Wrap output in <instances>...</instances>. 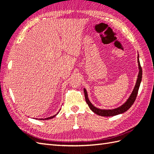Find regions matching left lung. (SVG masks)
Returning a JSON list of instances; mask_svg holds the SVG:
<instances>
[{
    "label": "left lung",
    "mask_w": 154,
    "mask_h": 154,
    "mask_svg": "<svg viewBox=\"0 0 154 154\" xmlns=\"http://www.w3.org/2000/svg\"><path fill=\"white\" fill-rule=\"evenodd\" d=\"M138 63L139 73L138 75V78H137L136 85L134 88L132 93L131 94H130L128 99L126 101V103H124L122 106L116 108V109H112V110L97 109V108L93 106L92 103L90 102V100H89V99H88V94H87V91L85 89H84V93H85V100L88 105H89L90 109L92 110L93 112L98 114V115L102 116H113L118 115V114L125 112L126 111H127L130 107L132 106V105L134 104V101L136 99L137 94H138V92L139 90V87L140 85V83H141V81H142V69L141 65H140V63L139 55L138 56Z\"/></svg>",
    "instance_id": "8db88e82"
}]
</instances>
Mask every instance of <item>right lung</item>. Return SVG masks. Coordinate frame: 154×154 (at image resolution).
Segmentation results:
<instances>
[{"mask_svg":"<svg viewBox=\"0 0 154 154\" xmlns=\"http://www.w3.org/2000/svg\"><path fill=\"white\" fill-rule=\"evenodd\" d=\"M58 113H59V112H57L56 114H55V115H54V116H50V117L46 118V119H45V120H48V119H53V118H54V117H55V116H56ZM44 119H39V120H44Z\"/></svg>","mask_w":154,"mask_h":154,"instance_id":"1","label":"right lung"}]
</instances>
